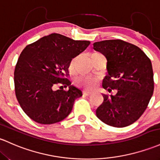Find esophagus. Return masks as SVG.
<instances>
[{
	"instance_id": "esophagus-1",
	"label": "esophagus",
	"mask_w": 160,
	"mask_h": 160,
	"mask_svg": "<svg viewBox=\"0 0 160 160\" xmlns=\"http://www.w3.org/2000/svg\"><path fill=\"white\" fill-rule=\"evenodd\" d=\"M83 94L84 96H89V95L92 94V92H90V91H87V90H84L83 92Z\"/></svg>"
}]
</instances>
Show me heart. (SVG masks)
<instances>
[{"instance_id": "heart-1", "label": "heart", "mask_w": 160, "mask_h": 160, "mask_svg": "<svg viewBox=\"0 0 160 160\" xmlns=\"http://www.w3.org/2000/svg\"><path fill=\"white\" fill-rule=\"evenodd\" d=\"M77 58H73L71 61V64H70V70L73 71V68H74L75 62H76ZM77 83L79 86L85 87L87 89H92L93 88L96 83V80L95 78L89 77H81L77 80Z\"/></svg>"}]
</instances>
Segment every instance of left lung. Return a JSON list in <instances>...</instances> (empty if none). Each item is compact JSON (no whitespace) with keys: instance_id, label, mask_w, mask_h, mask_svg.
Instances as JSON below:
<instances>
[{"instance_id":"obj_1","label":"left lung","mask_w":160,"mask_h":160,"mask_svg":"<svg viewBox=\"0 0 160 160\" xmlns=\"http://www.w3.org/2000/svg\"><path fill=\"white\" fill-rule=\"evenodd\" d=\"M93 49L107 60L103 88L109 92L118 91L115 96L102 94L104 100L96 116L108 125L128 126L143 115L153 93L151 61L138 46L120 39L97 42Z\"/></svg>"}]
</instances>
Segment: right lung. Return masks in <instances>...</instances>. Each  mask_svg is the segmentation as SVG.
<instances>
[{
  "mask_svg": "<svg viewBox=\"0 0 160 160\" xmlns=\"http://www.w3.org/2000/svg\"><path fill=\"white\" fill-rule=\"evenodd\" d=\"M89 41L73 40L52 33L28 45L21 52L14 71L17 99L31 119L42 124L64 120L82 91L65 78L72 59L83 52ZM58 82L68 90L54 91Z\"/></svg>",
  "mask_w": 160,
  "mask_h": 160,
  "instance_id": "1",
  "label": "right lung"
}]
</instances>
